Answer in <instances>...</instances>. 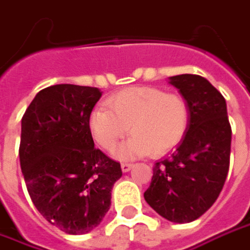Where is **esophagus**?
Returning <instances> with one entry per match:
<instances>
[{
    "instance_id": "1",
    "label": "esophagus",
    "mask_w": 250,
    "mask_h": 250,
    "mask_svg": "<svg viewBox=\"0 0 250 250\" xmlns=\"http://www.w3.org/2000/svg\"><path fill=\"white\" fill-rule=\"evenodd\" d=\"M132 167H133V165H132V163H122L121 165V170L124 171V173L129 171Z\"/></svg>"
}]
</instances>
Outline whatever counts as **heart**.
Segmentation results:
<instances>
[{"mask_svg": "<svg viewBox=\"0 0 250 250\" xmlns=\"http://www.w3.org/2000/svg\"><path fill=\"white\" fill-rule=\"evenodd\" d=\"M189 106L178 94L155 87H130L111 95L106 106L95 107L88 118L91 135L103 149L113 151L128 133L133 135L118 149L122 159L149 154L162 156L174 149L187 135Z\"/></svg>", "mask_w": 250, "mask_h": 250, "instance_id": "1", "label": "heart"}]
</instances>
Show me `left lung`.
<instances>
[{
  "mask_svg": "<svg viewBox=\"0 0 250 250\" xmlns=\"http://www.w3.org/2000/svg\"><path fill=\"white\" fill-rule=\"evenodd\" d=\"M189 106L187 135L171 154L156 162L144 199L162 218L193 222L208 211L225 185L231 147L226 101L207 79L168 77Z\"/></svg>",
  "mask_w": 250,
  "mask_h": 250,
  "instance_id": "left-lung-1",
  "label": "left lung"
}]
</instances>
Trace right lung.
Here are the masks:
<instances>
[{
  "label": "right lung",
  "instance_id": "obj_1",
  "mask_svg": "<svg viewBox=\"0 0 250 250\" xmlns=\"http://www.w3.org/2000/svg\"><path fill=\"white\" fill-rule=\"evenodd\" d=\"M102 92L57 84L39 91L21 118L20 166L36 209L63 233H89L111 204L121 165L95 148L88 118Z\"/></svg>",
  "mask_w": 250,
  "mask_h": 250
}]
</instances>
